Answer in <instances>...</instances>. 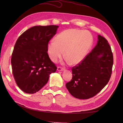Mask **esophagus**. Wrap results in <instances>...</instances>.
<instances>
[{
    "label": "esophagus",
    "instance_id": "1",
    "mask_svg": "<svg viewBox=\"0 0 123 123\" xmlns=\"http://www.w3.org/2000/svg\"><path fill=\"white\" fill-rule=\"evenodd\" d=\"M57 70L58 71H63V70H64V68H62V67H58Z\"/></svg>",
    "mask_w": 123,
    "mask_h": 123
}]
</instances>
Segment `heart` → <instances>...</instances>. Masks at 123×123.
<instances>
[{
  "mask_svg": "<svg viewBox=\"0 0 123 123\" xmlns=\"http://www.w3.org/2000/svg\"><path fill=\"white\" fill-rule=\"evenodd\" d=\"M48 43L47 51L51 59L56 62L64 55L72 65L82 62L88 54L93 43L90 33L81 30L70 29L62 32Z\"/></svg>",
  "mask_w": 123,
  "mask_h": 123,
  "instance_id": "obj_1",
  "label": "heart"
}]
</instances>
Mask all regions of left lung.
<instances>
[{"label": "left lung", "instance_id": "obj_1", "mask_svg": "<svg viewBox=\"0 0 123 123\" xmlns=\"http://www.w3.org/2000/svg\"><path fill=\"white\" fill-rule=\"evenodd\" d=\"M98 43L84 60L72 68V78L67 89L74 98L88 99L108 84L112 74L113 54L108 41L98 35Z\"/></svg>", "mask_w": 123, "mask_h": 123}]
</instances>
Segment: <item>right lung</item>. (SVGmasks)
Here are the masks:
<instances>
[{
  "mask_svg": "<svg viewBox=\"0 0 123 123\" xmlns=\"http://www.w3.org/2000/svg\"><path fill=\"white\" fill-rule=\"evenodd\" d=\"M58 25L34 26L22 34L15 44L11 57L12 72L22 91L33 94L40 90L57 67L47 53L50 39Z\"/></svg>",
  "mask_w": 123,
  "mask_h": 123,
  "instance_id": "1",
  "label": "right lung"
}]
</instances>
